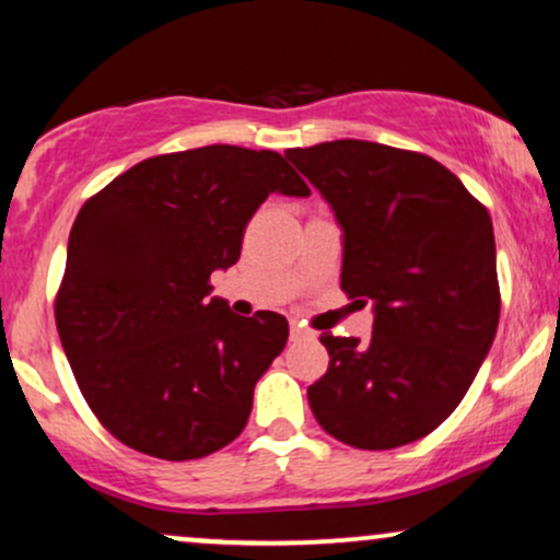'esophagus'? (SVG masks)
I'll use <instances>...</instances> for the list:
<instances>
[{
  "mask_svg": "<svg viewBox=\"0 0 560 560\" xmlns=\"http://www.w3.org/2000/svg\"><path fill=\"white\" fill-rule=\"evenodd\" d=\"M302 337H313V331L305 329L302 324H292V339H302Z\"/></svg>",
  "mask_w": 560,
  "mask_h": 560,
  "instance_id": "obj_1",
  "label": "esophagus"
}]
</instances>
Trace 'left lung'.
<instances>
[{
	"mask_svg": "<svg viewBox=\"0 0 560 560\" xmlns=\"http://www.w3.org/2000/svg\"><path fill=\"white\" fill-rule=\"evenodd\" d=\"M345 231L342 289L374 305V334H320L329 371L307 387L334 440L392 450L458 408L500 318L492 221L455 173L421 152L339 139L287 150Z\"/></svg>",
	"mask_w": 560,
	"mask_h": 560,
	"instance_id": "8db88e82",
	"label": "left lung"
}]
</instances>
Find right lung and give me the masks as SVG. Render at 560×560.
Here are the masks:
<instances>
[{"label":"right lung","instance_id":"add662e5","mask_svg":"<svg viewBox=\"0 0 560 560\" xmlns=\"http://www.w3.org/2000/svg\"><path fill=\"white\" fill-rule=\"evenodd\" d=\"M311 189L279 152L210 144L120 173L75 215L55 320L81 395L124 445L195 460L242 434L284 316H236L210 273L268 195Z\"/></svg>","mask_w":560,"mask_h":560}]
</instances>
